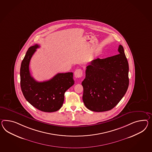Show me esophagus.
<instances>
[{"label": "esophagus", "mask_w": 152, "mask_h": 152, "mask_svg": "<svg viewBox=\"0 0 152 152\" xmlns=\"http://www.w3.org/2000/svg\"><path fill=\"white\" fill-rule=\"evenodd\" d=\"M74 76L75 78H80L83 76V70L80 69H76L74 72Z\"/></svg>", "instance_id": "obj_1"}]
</instances>
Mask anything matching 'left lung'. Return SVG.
Returning <instances> with one entry per match:
<instances>
[{
    "label": "left lung",
    "mask_w": 152,
    "mask_h": 152,
    "mask_svg": "<svg viewBox=\"0 0 152 152\" xmlns=\"http://www.w3.org/2000/svg\"><path fill=\"white\" fill-rule=\"evenodd\" d=\"M120 54L93 60L86 66L82 82L83 100L88 109L104 112L113 109L126 93L129 85V63L124 47Z\"/></svg>",
    "instance_id": "8db88e82"
}]
</instances>
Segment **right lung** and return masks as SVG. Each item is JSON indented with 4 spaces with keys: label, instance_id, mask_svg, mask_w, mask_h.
<instances>
[{
    "label": "right lung",
    "instance_id": "obj_1",
    "mask_svg": "<svg viewBox=\"0 0 152 152\" xmlns=\"http://www.w3.org/2000/svg\"><path fill=\"white\" fill-rule=\"evenodd\" d=\"M39 45L30 47L20 67V86L26 100L35 108L46 113L58 111L61 108L64 93L74 84L73 73H58L49 80L39 82L30 74L29 64L32 55Z\"/></svg>",
    "mask_w": 152,
    "mask_h": 152
}]
</instances>
